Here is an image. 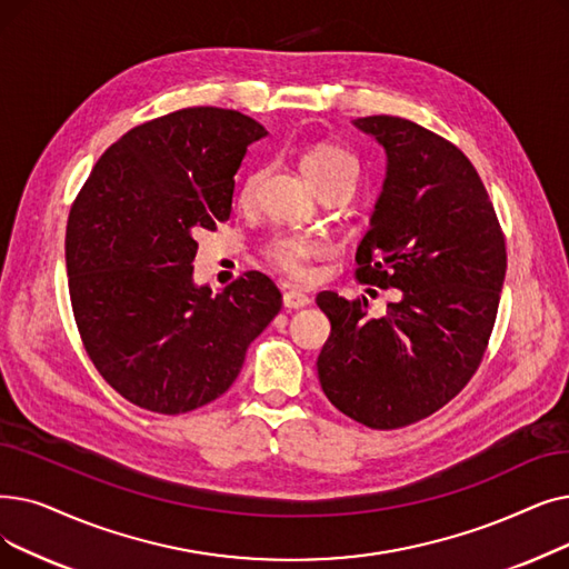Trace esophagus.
<instances>
[{"instance_id": "34e87169", "label": "esophagus", "mask_w": 569, "mask_h": 569, "mask_svg": "<svg viewBox=\"0 0 569 569\" xmlns=\"http://www.w3.org/2000/svg\"><path fill=\"white\" fill-rule=\"evenodd\" d=\"M307 305H311V298H309V295H305L302 290L290 288V290L283 292V307L286 309H305Z\"/></svg>"}]
</instances>
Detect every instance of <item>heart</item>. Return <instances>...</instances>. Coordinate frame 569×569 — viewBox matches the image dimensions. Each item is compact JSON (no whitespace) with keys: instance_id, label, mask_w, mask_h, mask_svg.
<instances>
[{"instance_id":"1","label":"heart","mask_w":569,"mask_h":569,"mask_svg":"<svg viewBox=\"0 0 569 569\" xmlns=\"http://www.w3.org/2000/svg\"><path fill=\"white\" fill-rule=\"evenodd\" d=\"M300 169L305 171V177L309 183L318 190L320 183H326L332 177L339 174H349L356 179V160L343 151L339 146L332 143H316L302 153L300 158ZM260 183V171H251L249 177L243 179L239 188V200L241 202H251L256 197ZM330 253L328 243L320 239L311 237H300V234H274L264 246H262V256L264 260L277 267L283 274L290 279H309L311 277V264L320 258H326Z\"/></svg>"}]
</instances>
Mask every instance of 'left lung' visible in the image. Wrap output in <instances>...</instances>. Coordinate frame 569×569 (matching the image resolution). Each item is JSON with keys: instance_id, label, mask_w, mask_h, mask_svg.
<instances>
[{"instance_id": "left-lung-1", "label": "left lung", "mask_w": 569, "mask_h": 569, "mask_svg": "<svg viewBox=\"0 0 569 569\" xmlns=\"http://www.w3.org/2000/svg\"><path fill=\"white\" fill-rule=\"evenodd\" d=\"M353 126L386 148V181L356 253V279L402 290L381 318L367 300L318 292L330 337L318 356L328 400L372 430L428 418L467 386L496 326L507 249L475 164L398 116Z\"/></svg>"}]
</instances>
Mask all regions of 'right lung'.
Instances as JSON below:
<instances>
[{
	"label": "right lung",
	"instance_id": "obj_1",
	"mask_svg": "<svg viewBox=\"0 0 569 569\" xmlns=\"http://www.w3.org/2000/svg\"><path fill=\"white\" fill-rule=\"evenodd\" d=\"M267 130L190 107L111 143L67 220L69 298L86 353L128 402L177 416L220 398L281 309L260 271L211 295L192 283L194 237L232 211L234 174Z\"/></svg>",
	"mask_w": 569,
	"mask_h": 569
}]
</instances>
